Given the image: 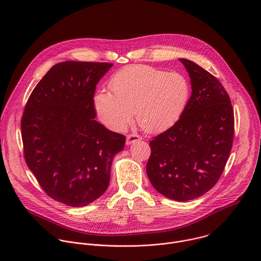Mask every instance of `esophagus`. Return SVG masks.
<instances>
[{"label":"esophagus","mask_w":261,"mask_h":261,"mask_svg":"<svg viewBox=\"0 0 261 261\" xmlns=\"http://www.w3.org/2000/svg\"><path fill=\"white\" fill-rule=\"evenodd\" d=\"M139 140H141V137L139 135H137V134H129V135H127V138H126V144L130 145V144H132V143H134L136 141H139Z\"/></svg>","instance_id":"esophagus-1"}]
</instances>
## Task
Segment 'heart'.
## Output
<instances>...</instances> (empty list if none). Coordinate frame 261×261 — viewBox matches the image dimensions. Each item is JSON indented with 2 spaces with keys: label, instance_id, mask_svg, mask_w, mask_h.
Wrapping results in <instances>:
<instances>
[{
  "label": "heart",
  "instance_id": "obj_1",
  "mask_svg": "<svg viewBox=\"0 0 261 261\" xmlns=\"http://www.w3.org/2000/svg\"><path fill=\"white\" fill-rule=\"evenodd\" d=\"M113 94L99 91L94 96L98 119L108 128L124 131L133 120L148 133L171 128L187 108L191 86L180 73H168L145 65L119 70L109 81Z\"/></svg>",
  "mask_w": 261,
  "mask_h": 261
}]
</instances>
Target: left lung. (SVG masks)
I'll return each instance as SVG.
<instances>
[{
	"mask_svg": "<svg viewBox=\"0 0 261 261\" xmlns=\"http://www.w3.org/2000/svg\"><path fill=\"white\" fill-rule=\"evenodd\" d=\"M189 73L191 97L175 125L151 142L146 174L165 197L187 201L211 190L230 154L234 117L224 87L196 63L179 59Z\"/></svg>",
	"mask_w": 261,
	"mask_h": 261,
	"instance_id": "left-lung-1",
	"label": "left lung"
}]
</instances>
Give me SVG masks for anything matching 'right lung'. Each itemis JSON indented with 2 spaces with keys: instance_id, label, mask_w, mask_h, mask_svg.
<instances>
[{
  "instance_id": "1",
  "label": "right lung",
  "mask_w": 261,
  "mask_h": 261,
  "mask_svg": "<svg viewBox=\"0 0 261 261\" xmlns=\"http://www.w3.org/2000/svg\"><path fill=\"white\" fill-rule=\"evenodd\" d=\"M109 63L55 65L33 90L21 119L25 162L42 189L69 206H85L107 189L126 137L95 120L94 94Z\"/></svg>"
}]
</instances>
